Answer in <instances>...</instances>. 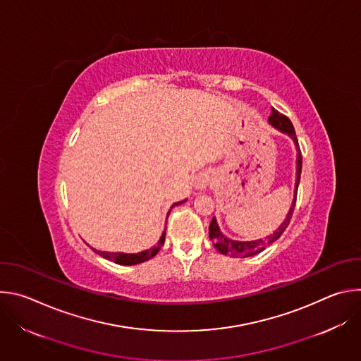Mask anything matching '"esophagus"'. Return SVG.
I'll use <instances>...</instances> for the list:
<instances>
[{
  "mask_svg": "<svg viewBox=\"0 0 361 361\" xmlns=\"http://www.w3.org/2000/svg\"><path fill=\"white\" fill-rule=\"evenodd\" d=\"M212 181V174L209 171H202L195 177V187L197 188H205Z\"/></svg>",
  "mask_w": 361,
  "mask_h": 361,
  "instance_id": "34e87169",
  "label": "esophagus"
}]
</instances>
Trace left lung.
<instances>
[{"mask_svg": "<svg viewBox=\"0 0 361 361\" xmlns=\"http://www.w3.org/2000/svg\"><path fill=\"white\" fill-rule=\"evenodd\" d=\"M269 121L273 127H276L277 130L288 134L295 147H297V180H295V194H294V200H293V204H291V209L284 220V223L279 227V230L276 233H273V235L269 237V240H257V241H234V240H230L227 238L226 235H223V233L220 231L219 228V224H217V220L216 217H213L212 223H210V227H209V234H210V238L213 241V245L224 255H231V257H250V255H254L257 252L263 251L269 244H271L273 241H276L283 233L284 230L288 227L290 224V220L293 217V212H294V207H295V200H297V188H298V184H300V174H301V166H302V159H301V151H300V145H298V141H297V137H295V131H294V127L290 121L288 117H286L284 114L279 113L277 110L273 109V113L271 116L269 117Z\"/></svg>", "mask_w": 361, "mask_h": 361, "instance_id": "left-lung-1", "label": "left lung"}]
</instances>
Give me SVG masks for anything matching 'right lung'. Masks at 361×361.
Masks as SVG:
<instances>
[{
	"instance_id": "obj_1",
	"label": "right lung",
	"mask_w": 361,
	"mask_h": 361,
	"mask_svg": "<svg viewBox=\"0 0 361 361\" xmlns=\"http://www.w3.org/2000/svg\"><path fill=\"white\" fill-rule=\"evenodd\" d=\"M184 201H185V200H184ZM184 201L176 202L174 205H178V204H181V202H184ZM174 205H173V207H174ZM164 240H166V231L161 234V238H160V241L157 243V247H154V248H151V250L141 251V252H137V254L106 252V251H97V250H94V251H95V252H98L101 257H104V259L111 260V262H114V263H117V264H123V266H134V264H138V263H144V262L149 260L151 257L156 255V254L160 251L161 245L164 244Z\"/></svg>"
}]
</instances>
